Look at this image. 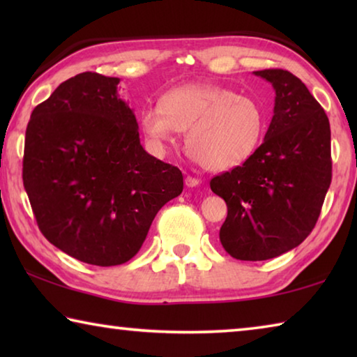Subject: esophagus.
<instances>
[{
  "instance_id": "obj_1",
  "label": "esophagus",
  "mask_w": 357,
  "mask_h": 357,
  "mask_svg": "<svg viewBox=\"0 0 357 357\" xmlns=\"http://www.w3.org/2000/svg\"><path fill=\"white\" fill-rule=\"evenodd\" d=\"M185 185L187 187H197L198 184H200V179L198 178H193V176H185Z\"/></svg>"
}]
</instances>
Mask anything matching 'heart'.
<instances>
[{
	"label": "heart",
	"instance_id": "b5f03b06",
	"mask_svg": "<svg viewBox=\"0 0 357 357\" xmlns=\"http://www.w3.org/2000/svg\"><path fill=\"white\" fill-rule=\"evenodd\" d=\"M140 126L157 151H165L178 132L198 164L211 172L239 167L263 142L268 118L252 96L209 83H189L162 96L159 107L140 113Z\"/></svg>",
	"mask_w": 357,
	"mask_h": 357
}]
</instances>
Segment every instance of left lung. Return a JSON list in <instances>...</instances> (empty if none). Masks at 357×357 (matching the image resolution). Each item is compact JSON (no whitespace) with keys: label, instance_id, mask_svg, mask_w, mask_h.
I'll use <instances>...</instances> for the list:
<instances>
[{"label":"left lung","instance_id":"left-lung-1","mask_svg":"<svg viewBox=\"0 0 357 357\" xmlns=\"http://www.w3.org/2000/svg\"><path fill=\"white\" fill-rule=\"evenodd\" d=\"M273 84L274 114L255 154L211 179L228 215L220 243L244 261L275 258L315 227L331 185V128L321 105L291 72H253Z\"/></svg>","mask_w":357,"mask_h":357}]
</instances>
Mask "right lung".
<instances>
[{
  "mask_svg": "<svg viewBox=\"0 0 357 357\" xmlns=\"http://www.w3.org/2000/svg\"><path fill=\"white\" fill-rule=\"evenodd\" d=\"M119 78L83 72L34 108L23 185L44 236L68 255L116 266L137 255L183 173L148 154Z\"/></svg>",
  "mask_w": 357,
  "mask_h": 357,
  "instance_id": "right-lung-1",
  "label": "right lung"
}]
</instances>
